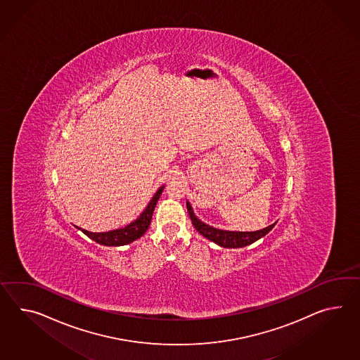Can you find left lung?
<instances>
[{"label":"left lung","instance_id":"1","mask_svg":"<svg viewBox=\"0 0 360 360\" xmlns=\"http://www.w3.org/2000/svg\"><path fill=\"white\" fill-rule=\"evenodd\" d=\"M187 211L190 214V219L193 221V228L196 229L202 237L210 239L212 242H214L216 245L225 247V248H239V247H245V245H251L256 242L257 239L266 236L276 225V222L262 229V230H256V231H229V230H221V229L213 228L207 224L202 222L200 219L195 216L193 211L191 204L187 202Z\"/></svg>","mask_w":360,"mask_h":360}]
</instances>
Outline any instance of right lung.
<instances>
[{"label":"right lung","instance_id":"obj_1","mask_svg":"<svg viewBox=\"0 0 360 360\" xmlns=\"http://www.w3.org/2000/svg\"><path fill=\"white\" fill-rule=\"evenodd\" d=\"M164 187L165 186H161L158 188L156 193L153 195V198L150 199V202H148V205L146 207V210L141 212V216L135 219V221H132L131 224H129L127 226H124V228L115 229V230H110V231H105V233H91V231L78 228V226H75V228L82 230L87 237L97 242L98 245H129V243H131L134 240H136L138 238H141L148 230L149 225H150V219H152V214H153L155 207L158 204L161 193L164 191Z\"/></svg>","mask_w":360,"mask_h":360}]
</instances>
